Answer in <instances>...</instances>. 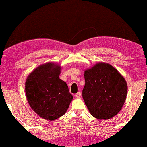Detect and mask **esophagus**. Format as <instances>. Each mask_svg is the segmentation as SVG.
I'll return each instance as SVG.
<instances>
[{
	"label": "esophagus",
	"mask_w": 147,
	"mask_h": 147,
	"mask_svg": "<svg viewBox=\"0 0 147 147\" xmlns=\"http://www.w3.org/2000/svg\"><path fill=\"white\" fill-rule=\"evenodd\" d=\"M81 96V92H77V94H75V97L76 98H80Z\"/></svg>",
	"instance_id": "34e87169"
}]
</instances>
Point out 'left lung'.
<instances>
[{"mask_svg": "<svg viewBox=\"0 0 147 147\" xmlns=\"http://www.w3.org/2000/svg\"><path fill=\"white\" fill-rule=\"evenodd\" d=\"M83 98L90 114L98 119L117 115L125 102L127 85L124 77L111 64L98 62L84 72Z\"/></svg>", "mask_w": 147, "mask_h": 147, "instance_id": "1", "label": "left lung"}]
</instances>
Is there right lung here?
<instances>
[{"instance_id":"1","label":"right lung","mask_w":147,"mask_h":147,"mask_svg":"<svg viewBox=\"0 0 147 147\" xmlns=\"http://www.w3.org/2000/svg\"><path fill=\"white\" fill-rule=\"evenodd\" d=\"M61 66L53 62L33 70L25 83L28 104L38 116L53 121L66 113L73 99L66 82L60 79Z\"/></svg>"}]
</instances>
